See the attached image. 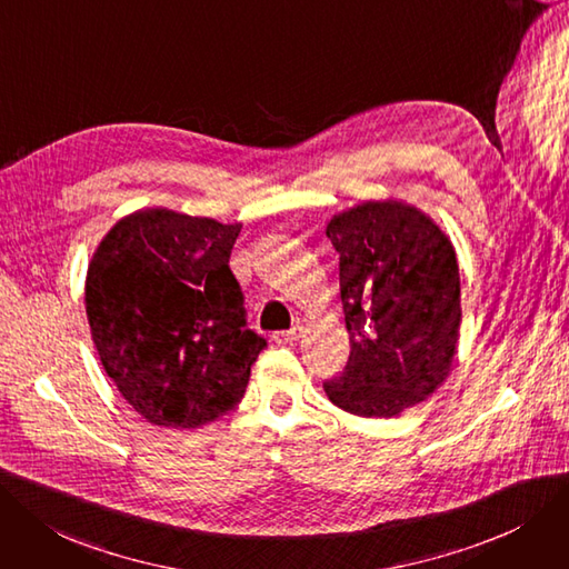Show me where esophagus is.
Masks as SVG:
<instances>
[{"label": "esophagus", "mask_w": 569, "mask_h": 569, "mask_svg": "<svg viewBox=\"0 0 569 569\" xmlns=\"http://www.w3.org/2000/svg\"><path fill=\"white\" fill-rule=\"evenodd\" d=\"M299 336H301V327H293L289 331L272 333V340H276L278 346H287V343H293V340H299Z\"/></svg>", "instance_id": "obj_1"}]
</instances>
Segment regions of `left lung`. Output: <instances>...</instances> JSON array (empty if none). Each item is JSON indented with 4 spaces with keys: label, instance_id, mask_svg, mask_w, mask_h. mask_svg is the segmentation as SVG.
I'll list each match as a JSON object with an SVG mask.
<instances>
[{
    "label": "left lung",
    "instance_id": "obj_1",
    "mask_svg": "<svg viewBox=\"0 0 569 569\" xmlns=\"http://www.w3.org/2000/svg\"><path fill=\"white\" fill-rule=\"evenodd\" d=\"M350 333L346 369L325 382L343 411L392 418L448 378L460 338V268L448 236L401 200H367L327 223Z\"/></svg>",
    "mask_w": 569,
    "mask_h": 569
}]
</instances>
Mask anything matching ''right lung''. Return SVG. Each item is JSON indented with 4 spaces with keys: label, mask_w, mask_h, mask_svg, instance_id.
<instances>
[{
    "label": "right lung",
    "mask_w": 569,
    "mask_h": 569,
    "mask_svg": "<svg viewBox=\"0 0 569 569\" xmlns=\"http://www.w3.org/2000/svg\"><path fill=\"white\" fill-rule=\"evenodd\" d=\"M242 223L166 208L111 226L86 272L107 376L147 422L196 429L238 406L266 338L247 329L229 268Z\"/></svg>",
    "instance_id": "right-lung-1"
}]
</instances>
